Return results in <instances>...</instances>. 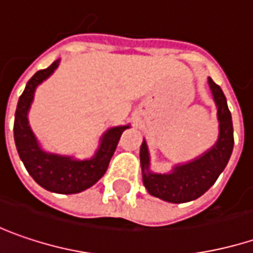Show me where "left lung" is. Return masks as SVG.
Listing matches in <instances>:
<instances>
[{"instance_id":"1","label":"left lung","mask_w":253,"mask_h":253,"mask_svg":"<svg viewBox=\"0 0 253 253\" xmlns=\"http://www.w3.org/2000/svg\"><path fill=\"white\" fill-rule=\"evenodd\" d=\"M209 87L217 106L219 139L212 150L203 156L174 168L170 174H157L149 171V152L143 141L140 146V163L143 169V183L147 192L156 198L171 203H185L198 199L215 183L219 174L226 168L233 150V126L226 97L222 88L212 79Z\"/></svg>"}]
</instances>
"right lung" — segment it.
<instances>
[{
  "instance_id": "1",
  "label": "right lung",
  "mask_w": 253,
  "mask_h": 253,
  "mask_svg": "<svg viewBox=\"0 0 253 253\" xmlns=\"http://www.w3.org/2000/svg\"><path fill=\"white\" fill-rule=\"evenodd\" d=\"M57 66L58 60L54 61L50 67L37 71L27 83L15 110L14 140L25 169L38 185L50 192L70 195L88 189L106 173L120 136L128 126L110 128L103 136V141L97 155L90 160L77 162L70 157L44 153L38 147L37 140L28 126L27 112L31 106L36 87L42 80H45Z\"/></svg>"
}]
</instances>
